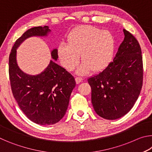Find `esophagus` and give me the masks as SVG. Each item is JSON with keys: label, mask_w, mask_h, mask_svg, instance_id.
Listing matches in <instances>:
<instances>
[{"label": "esophagus", "mask_w": 152, "mask_h": 152, "mask_svg": "<svg viewBox=\"0 0 152 152\" xmlns=\"http://www.w3.org/2000/svg\"><path fill=\"white\" fill-rule=\"evenodd\" d=\"M75 80H76V84H79L82 81V78H80V77H76V78H75Z\"/></svg>", "instance_id": "34e87169"}]
</instances>
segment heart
<instances>
[{
    "label": "heart",
    "mask_w": 152,
    "mask_h": 152,
    "mask_svg": "<svg viewBox=\"0 0 152 152\" xmlns=\"http://www.w3.org/2000/svg\"><path fill=\"white\" fill-rule=\"evenodd\" d=\"M67 41L68 44L61 43L59 45L58 53L62 66L69 71L78 64L80 55L82 63L76 70L80 75H84L91 70L101 71L112 60L115 40L108 31L82 25L72 31Z\"/></svg>",
    "instance_id": "b5f03b06"
}]
</instances>
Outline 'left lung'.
<instances>
[{"mask_svg":"<svg viewBox=\"0 0 152 152\" xmlns=\"http://www.w3.org/2000/svg\"><path fill=\"white\" fill-rule=\"evenodd\" d=\"M125 38L113 60L101 72L90 77L91 101L95 112L108 120L122 117L132 109L143 83L140 45L123 29Z\"/></svg>","mask_w":152,"mask_h":152,"instance_id":"1","label":"left lung"}]
</instances>
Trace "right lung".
I'll list each match as a JSON object with an SVG mask.
<instances>
[{
    "mask_svg": "<svg viewBox=\"0 0 152 152\" xmlns=\"http://www.w3.org/2000/svg\"><path fill=\"white\" fill-rule=\"evenodd\" d=\"M48 26L28 29L15 42L9 56V77L13 96L28 119L42 125H53L62 119L68 109L72 92L76 86L74 77L55 61L58 49L51 51V60L42 72L31 75L18 66L17 50L31 37H46Z\"/></svg>",
    "mask_w": 152,
    "mask_h": 152,
    "instance_id": "obj_1",
    "label": "right lung"
}]
</instances>
